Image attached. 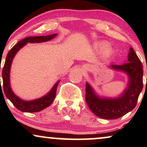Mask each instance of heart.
<instances>
[{"label":"heart","instance_id":"b5f03b06","mask_svg":"<svg viewBox=\"0 0 147 147\" xmlns=\"http://www.w3.org/2000/svg\"><path fill=\"white\" fill-rule=\"evenodd\" d=\"M111 52V50L109 48H106V53H109V52Z\"/></svg>","mask_w":147,"mask_h":147}]
</instances>
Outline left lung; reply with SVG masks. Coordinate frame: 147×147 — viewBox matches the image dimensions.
Masks as SVG:
<instances>
[{
	"label": "left lung",
	"instance_id": "left-lung-1",
	"mask_svg": "<svg viewBox=\"0 0 147 147\" xmlns=\"http://www.w3.org/2000/svg\"><path fill=\"white\" fill-rule=\"evenodd\" d=\"M113 70L128 76L125 90L118 97L99 96L88 82L86 83V101L90 109L97 117L106 119H117L136 107L143 88L142 65L133 48H130L128 62L122 65L111 64Z\"/></svg>",
	"mask_w": 147,
	"mask_h": 147
}]
</instances>
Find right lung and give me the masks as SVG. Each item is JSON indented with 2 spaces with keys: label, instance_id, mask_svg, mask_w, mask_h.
I'll return each mask as SVG.
<instances>
[{
  "label": "right lung",
  "instance_id": "obj_1",
  "mask_svg": "<svg viewBox=\"0 0 147 147\" xmlns=\"http://www.w3.org/2000/svg\"><path fill=\"white\" fill-rule=\"evenodd\" d=\"M57 35V34H54L48 35V36L27 37V38H23L21 41H20L16 45H15L9 50L7 55L5 63L2 72L3 90H4L5 95L7 98L9 99L11 101V102L14 104L15 107L19 111L26 113H36L39 112V111L45 109V108L48 107L55 100V97H56L57 88L60 81H57L51 88V90L49 91L46 95L40 97V98L30 101L21 99L13 92L11 88V84H10V70H11V65L15 55L19 51L20 49L24 47L27 43H42V42L49 41L55 38ZM1 90H2L1 84Z\"/></svg>",
  "mask_w": 147,
  "mask_h": 147
}]
</instances>
